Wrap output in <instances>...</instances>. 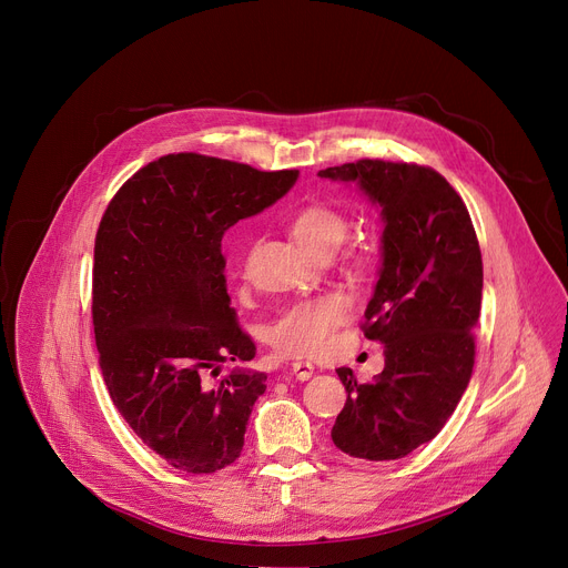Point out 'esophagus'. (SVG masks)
<instances>
[{
  "label": "esophagus",
  "mask_w": 568,
  "mask_h": 568,
  "mask_svg": "<svg viewBox=\"0 0 568 568\" xmlns=\"http://www.w3.org/2000/svg\"><path fill=\"white\" fill-rule=\"evenodd\" d=\"M313 373H315V366L313 364H308V362H294L292 364V375L296 377V379H311L313 377Z\"/></svg>",
  "instance_id": "34e87169"
}]
</instances>
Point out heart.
<instances>
[{
	"label": "heart",
	"instance_id": "1",
	"mask_svg": "<svg viewBox=\"0 0 568 568\" xmlns=\"http://www.w3.org/2000/svg\"><path fill=\"white\" fill-rule=\"evenodd\" d=\"M287 230L308 255L322 260L343 246L349 223L341 209L326 202H308L290 214ZM345 262L347 266H364L366 260L359 251H349ZM347 315L349 302L341 294H322L315 300L296 302L272 324L268 341L285 356H317L329 345Z\"/></svg>",
	"mask_w": 568,
	"mask_h": 568
}]
</instances>
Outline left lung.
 Instances as JSON below:
<instances>
[{"mask_svg":"<svg viewBox=\"0 0 568 568\" xmlns=\"http://www.w3.org/2000/svg\"><path fill=\"white\" fill-rule=\"evenodd\" d=\"M356 184L382 212V266L364 334L384 345V371L356 382L332 428L352 458L398 460L430 442L454 414L474 368L481 313V248L463 197L433 168L364 159L317 172Z\"/></svg>","mask_w":568,"mask_h":568,"instance_id":"8db88e82","label":"left lung"}]
</instances>
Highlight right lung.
Masks as SVG:
<instances>
[{
    "mask_svg": "<svg viewBox=\"0 0 568 568\" xmlns=\"http://www.w3.org/2000/svg\"><path fill=\"white\" fill-rule=\"evenodd\" d=\"M300 170L168 154L116 191L94 246L92 317L110 398L133 433L189 474L242 456L266 375L225 285L223 234L281 200ZM225 361L235 368L212 383Z\"/></svg>",
    "mask_w": 568,
    "mask_h": 568,
    "instance_id": "right-lung-1",
    "label": "right lung"
}]
</instances>
